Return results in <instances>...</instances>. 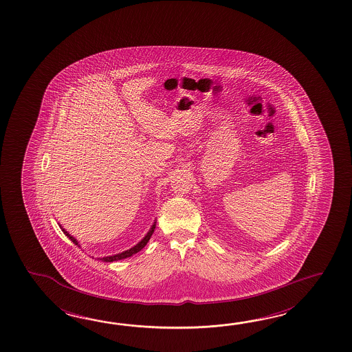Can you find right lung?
Masks as SVG:
<instances>
[{"instance_id":"1","label":"right lung","mask_w":352,"mask_h":352,"mask_svg":"<svg viewBox=\"0 0 352 352\" xmlns=\"http://www.w3.org/2000/svg\"><path fill=\"white\" fill-rule=\"evenodd\" d=\"M154 228H155V225H153L151 227V230L148 231V234L141 240L140 243H138L136 246H133V249H130V250L124 251V252H121V254H118V255H113V256H107V258H101L100 260L102 261H104V263H111V261H116V260H121V258H130V256H133V254H136V252H139V251L148 243V240H150V237H151V234L154 232ZM63 232L65 234V236H68L69 237V240H71L72 243H74V245H78L77 243V240L71 236V234H68L64 228H62ZM79 246V245H78Z\"/></svg>"}]
</instances>
